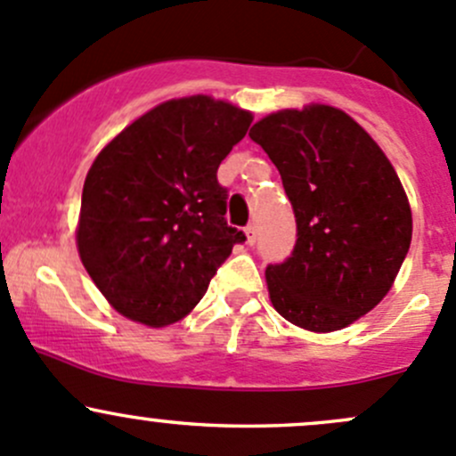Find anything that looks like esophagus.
<instances>
[{"label": "esophagus", "mask_w": 456, "mask_h": 456, "mask_svg": "<svg viewBox=\"0 0 456 456\" xmlns=\"http://www.w3.org/2000/svg\"><path fill=\"white\" fill-rule=\"evenodd\" d=\"M245 236H247V242H249V245H254L256 242V224H247L245 227Z\"/></svg>", "instance_id": "obj_1"}]
</instances>
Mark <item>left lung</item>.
Returning <instances> with one entry per match:
<instances>
[{"mask_svg": "<svg viewBox=\"0 0 456 456\" xmlns=\"http://www.w3.org/2000/svg\"><path fill=\"white\" fill-rule=\"evenodd\" d=\"M249 136L278 167L297 223L291 257L265 271L271 305L311 333L346 329L384 300L411 249V202L393 163L326 103L266 114Z\"/></svg>", "mask_w": 456, "mask_h": 456, "instance_id": "1", "label": "left lung"}]
</instances>
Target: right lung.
Masks as SVG:
<instances>
[{"label": "right lung", "instance_id": "right-lung-1", "mask_svg": "<svg viewBox=\"0 0 456 456\" xmlns=\"http://www.w3.org/2000/svg\"><path fill=\"white\" fill-rule=\"evenodd\" d=\"M254 114L209 94L147 110L96 154L81 194L77 249L108 305L163 329L194 311L245 233L224 220L218 165Z\"/></svg>", "mask_w": 456, "mask_h": 456}]
</instances>
